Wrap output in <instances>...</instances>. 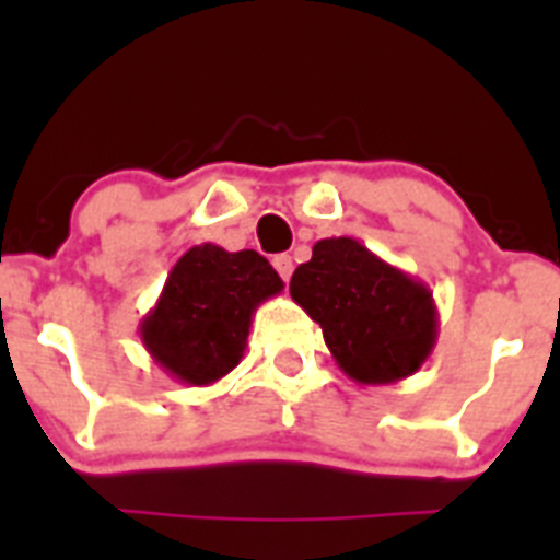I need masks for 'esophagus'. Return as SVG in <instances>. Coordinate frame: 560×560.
Instances as JSON below:
<instances>
[{"instance_id":"obj_1","label":"esophagus","mask_w":560,"mask_h":560,"mask_svg":"<svg viewBox=\"0 0 560 560\" xmlns=\"http://www.w3.org/2000/svg\"><path fill=\"white\" fill-rule=\"evenodd\" d=\"M271 264H275L277 275L283 277L285 283H289V277H291V271H294V260H291V255H277V257H275V260H271Z\"/></svg>"}]
</instances>
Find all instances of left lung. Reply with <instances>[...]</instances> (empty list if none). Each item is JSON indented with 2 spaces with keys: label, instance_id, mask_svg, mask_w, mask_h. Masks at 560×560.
Listing matches in <instances>:
<instances>
[{
  "label": "left lung",
  "instance_id": "left-lung-1",
  "mask_svg": "<svg viewBox=\"0 0 560 560\" xmlns=\"http://www.w3.org/2000/svg\"><path fill=\"white\" fill-rule=\"evenodd\" d=\"M291 300L323 328L325 345L355 384H395L418 373L438 345L432 289L359 244L323 237L291 277Z\"/></svg>",
  "mask_w": 560,
  "mask_h": 560
}]
</instances>
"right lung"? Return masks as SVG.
Here are the masks:
<instances>
[{"label": "right lung", "instance_id": "add662e5", "mask_svg": "<svg viewBox=\"0 0 560 560\" xmlns=\"http://www.w3.org/2000/svg\"><path fill=\"white\" fill-rule=\"evenodd\" d=\"M280 291V275L255 249L192 246L142 316L140 339L171 378L207 387L241 364L257 305Z\"/></svg>", "mask_w": 560, "mask_h": 560}]
</instances>
